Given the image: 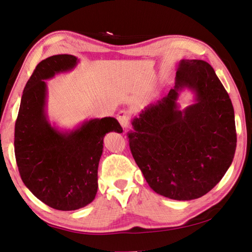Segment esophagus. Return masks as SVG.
I'll use <instances>...</instances> for the list:
<instances>
[{
    "instance_id": "34e87169",
    "label": "esophagus",
    "mask_w": 252,
    "mask_h": 252,
    "mask_svg": "<svg viewBox=\"0 0 252 252\" xmlns=\"http://www.w3.org/2000/svg\"><path fill=\"white\" fill-rule=\"evenodd\" d=\"M118 121L120 122L121 126L124 128V129H127L128 126H129V120H130V114L129 112L127 111H121L119 114H118Z\"/></svg>"
}]
</instances>
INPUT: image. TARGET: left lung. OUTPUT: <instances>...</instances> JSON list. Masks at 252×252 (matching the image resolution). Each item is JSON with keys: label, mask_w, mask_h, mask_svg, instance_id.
I'll return each instance as SVG.
<instances>
[{"label": "left lung", "mask_w": 252, "mask_h": 252, "mask_svg": "<svg viewBox=\"0 0 252 252\" xmlns=\"http://www.w3.org/2000/svg\"><path fill=\"white\" fill-rule=\"evenodd\" d=\"M194 102L181 110L182 91ZM131 154L149 186L165 198H201L222 179L236 149L234 109L213 67L202 60H182L175 84L162 99L131 121Z\"/></svg>", "instance_id": "left-lung-1"}]
</instances>
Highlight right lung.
<instances>
[{"mask_svg":"<svg viewBox=\"0 0 252 252\" xmlns=\"http://www.w3.org/2000/svg\"><path fill=\"white\" fill-rule=\"evenodd\" d=\"M79 60L52 55L36 66L23 90L15 125V155L24 185L36 198L59 211H76L95 199L103 138L123 132L114 118L91 119L72 129L49 120L46 80L68 72Z\"/></svg>","mask_w":252,"mask_h":252,"instance_id":"right-lung-1","label":"right lung"}]
</instances>
